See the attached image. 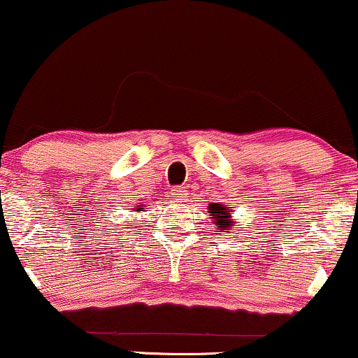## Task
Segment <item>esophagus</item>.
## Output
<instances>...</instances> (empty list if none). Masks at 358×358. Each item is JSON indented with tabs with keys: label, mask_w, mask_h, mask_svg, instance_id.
Instances as JSON below:
<instances>
[{
	"label": "esophagus",
	"mask_w": 358,
	"mask_h": 358,
	"mask_svg": "<svg viewBox=\"0 0 358 358\" xmlns=\"http://www.w3.org/2000/svg\"><path fill=\"white\" fill-rule=\"evenodd\" d=\"M171 196H173L175 202H183L187 193H185L183 188H173V190H171Z\"/></svg>",
	"instance_id": "esophagus-1"
}]
</instances>
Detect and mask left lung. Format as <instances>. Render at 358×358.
I'll return each instance as SVG.
<instances>
[{"label":"left lung","instance_id":"obj_1","mask_svg":"<svg viewBox=\"0 0 358 358\" xmlns=\"http://www.w3.org/2000/svg\"><path fill=\"white\" fill-rule=\"evenodd\" d=\"M229 212L231 207H225L222 203H210L208 205V215L215 222V227L219 232H231L232 224L229 220Z\"/></svg>","mask_w":358,"mask_h":358}]
</instances>
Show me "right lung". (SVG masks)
<instances>
[{
	"label": "right lung",
	"mask_w": 358,
	"mask_h": 358,
	"mask_svg": "<svg viewBox=\"0 0 358 358\" xmlns=\"http://www.w3.org/2000/svg\"><path fill=\"white\" fill-rule=\"evenodd\" d=\"M143 207V205H138V208H141ZM138 208H134V210H138ZM127 222H129V220H127Z\"/></svg>",
	"instance_id": "right-lung-1"
}]
</instances>
